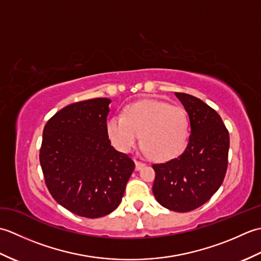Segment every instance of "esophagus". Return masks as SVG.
Segmentation results:
<instances>
[{"label": "esophagus", "mask_w": 261, "mask_h": 261, "mask_svg": "<svg viewBox=\"0 0 261 261\" xmlns=\"http://www.w3.org/2000/svg\"><path fill=\"white\" fill-rule=\"evenodd\" d=\"M135 165H136V167H135V169L138 171V170H140V169H142L143 167H145V164H143V163H141V162H137V160H136V162H135Z\"/></svg>", "instance_id": "esophagus-1"}]
</instances>
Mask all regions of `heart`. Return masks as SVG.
<instances>
[{"label":"heart","instance_id":"b5f03b06","mask_svg":"<svg viewBox=\"0 0 261 261\" xmlns=\"http://www.w3.org/2000/svg\"><path fill=\"white\" fill-rule=\"evenodd\" d=\"M110 141L121 152L134 149L141 136L143 152L157 162H168L184 150L190 135L186 111L158 99H142L114 115L107 123Z\"/></svg>","mask_w":261,"mask_h":261}]
</instances>
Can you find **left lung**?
Listing matches in <instances>:
<instances>
[{
	"mask_svg": "<svg viewBox=\"0 0 261 261\" xmlns=\"http://www.w3.org/2000/svg\"><path fill=\"white\" fill-rule=\"evenodd\" d=\"M188 114L191 135L180 156L156 164L153 195L164 207L190 212L219 190L228 167L229 132L221 116L202 99L175 93Z\"/></svg>",
	"mask_w": 261,
	"mask_h": 261,
	"instance_id": "left-lung-1",
	"label": "left lung"
}]
</instances>
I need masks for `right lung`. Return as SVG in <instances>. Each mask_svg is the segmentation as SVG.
Instances as JSON below:
<instances>
[{
  "mask_svg": "<svg viewBox=\"0 0 261 261\" xmlns=\"http://www.w3.org/2000/svg\"><path fill=\"white\" fill-rule=\"evenodd\" d=\"M111 99L92 98L62 109L43 129L40 165L58 204L76 215L102 218L119 206L135 163L111 146Z\"/></svg>",
  "mask_w": 261,
  "mask_h": 261,
  "instance_id": "add662e5",
  "label": "right lung"
}]
</instances>
